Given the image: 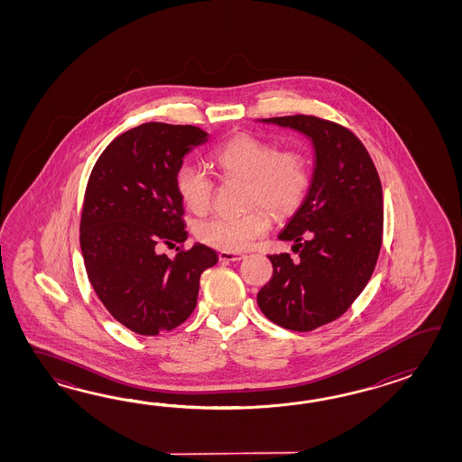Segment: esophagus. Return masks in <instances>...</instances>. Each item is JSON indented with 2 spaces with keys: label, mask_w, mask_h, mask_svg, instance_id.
<instances>
[{
  "label": "esophagus",
  "mask_w": 462,
  "mask_h": 462,
  "mask_svg": "<svg viewBox=\"0 0 462 462\" xmlns=\"http://www.w3.org/2000/svg\"><path fill=\"white\" fill-rule=\"evenodd\" d=\"M219 261L221 263H237V261H241V259H245V254H239V253H227V251H221L219 254Z\"/></svg>",
  "instance_id": "1"
}]
</instances>
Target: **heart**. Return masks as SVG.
<instances>
[{"label":"heart","mask_w":462,"mask_h":462,"mask_svg":"<svg viewBox=\"0 0 462 462\" xmlns=\"http://www.w3.org/2000/svg\"><path fill=\"white\" fill-rule=\"evenodd\" d=\"M226 177L245 180V207L253 208L243 217H213L198 221L193 231L198 241L227 253L245 251L264 235L269 217L291 215L302 203L310 183V171L302 153L279 152L274 143L241 134L231 138L213 155ZM178 195L195 213H207L213 201V181L203 168L185 163L177 171Z\"/></svg>","instance_id":"heart-1"}]
</instances>
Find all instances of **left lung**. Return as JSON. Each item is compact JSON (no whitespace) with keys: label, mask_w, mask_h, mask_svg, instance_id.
<instances>
[{"label":"left lung","mask_w":462,"mask_h":462,"mask_svg":"<svg viewBox=\"0 0 462 462\" xmlns=\"http://www.w3.org/2000/svg\"><path fill=\"white\" fill-rule=\"evenodd\" d=\"M257 122L300 132L314 148L310 187L277 236L294 243L299 261L269 255L273 277L257 294L271 322L309 332L344 314L374 274L383 236L382 183L348 128L312 116Z\"/></svg>","instance_id":"8db88e82"}]
</instances>
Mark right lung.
Masks as SVG:
<instances>
[{
    "label": "right lung",
    "mask_w": 462,
    "mask_h": 462,
    "mask_svg": "<svg viewBox=\"0 0 462 462\" xmlns=\"http://www.w3.org/2000/svg\"><path fill=\"white\" fill-rule=\"evenodd\" d=\"M208 134L148 122L112 140L88 177L80 249L88 281L112 317L138 335L183 324L197 307L199 277L217 254L195 243L173 259L157 245L185 243L177 171Z\"/></svg>",
    "instance_id": "1"
}]
</instances>
